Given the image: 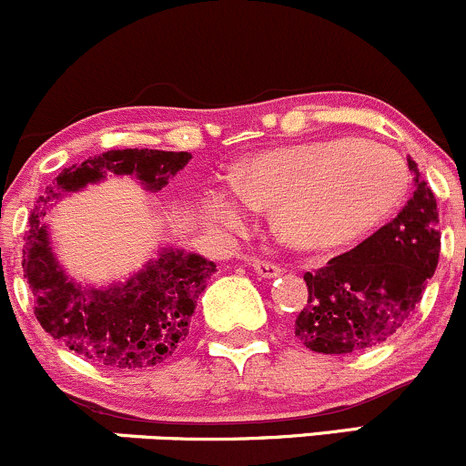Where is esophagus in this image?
I'll return each instance as SVG.
<instances>
[{"mask_svg": "<svg viewBox=\"0 0 466 466\" xmlns=\"http://www.w3.org/2000/svg\"><path fill=\"white\" fill-rule=\"evenodd\" d=\"M252 268L260 279H276V276L283 274V268L276 263H269V260H254Z\"/></svg>", "mask_w": 466, "mask_h": 466, "instance_id": "34e87169", "label": "esophagus"}]
</instances>
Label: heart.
I'll use <instances>...</instances> for the list:
<instances>
[{
    "label": "heart",
    "mask_w": 466,
    "mask_h": 466,
    "mask_svg": "<svg viewBox=\"0 0 466 466\" xmlns=\"http://www.w3.org/2000/svg\"><path fill=\"white\" fill-rule=\"evenodd\" d=\"M407 166L390 146L351 137L269 150L243 167L237 186L209 192L206 212L217 228L248 221L252 203L276 206L285 243L325 249L362 237L398 208Z\"/></svg>",
    "instance_id": "heart-1"
}]
</instances>
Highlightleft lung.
Instances as JSON below:
<instances>
[{
  "label": "left lung",
  "instance_id": "obj_1",
  "mask_svg": "<svg viewBox=\"0 0 466 466\" xmlns=\"http://www.w3.org/2000/svg\"><path fill=\"white\" fill-rule=\"evenodd\" d=\"M416 190L391 223L305 272L308 305L296 316L294 334L319 354H351L391 339L416 305L438 268V206L416 161L407 158Z\"/></svg>",
  "mask_w": 466,
  "mask_h": 466
}]
</instances>
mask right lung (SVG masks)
Returning a JSON list of instances; mask_svg holds the SVG:
<instances>
[{"mask_svg":"<svg viewBox=\"0 0 466 466\" xmlns=\"http://www.w3.org/2000/svg\"><path fill=\"white\" fill-rule=\"evenodd\" d=\"M190 158V152L147 147L108 150L66 167L30 214L22 265L37 300L35 316L53 339L95 365L135 371L166 362L187 339L197 300L217 265L167 245L127 280L108 288L81 285L57 260L44 223L46 209L108 175L135 177L143 190L158 192Z\"/></svg>","mask_w":466,"mask_h":466,"instance_id":"add662e5","label":"right lung"}]
</instances>
